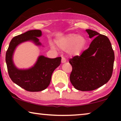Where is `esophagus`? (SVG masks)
<instances>
[{"instance_id": "1", "label": "esophagus", "mask_w": 121, "mask_h": 121, "mask_svg": "<svg viewBox=\"0 0 121 121\" xmlns=\"http://www.w3.org/2000/svg\"><path fill=\"white\" fill-rule=\"evenodd\" d=\"M66 62V59L64 58L63 56H62V63H64Z\"/></svg>"}]
</instances>
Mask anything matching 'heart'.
Segmentation results:
<instances>
[{"label":"heart","instance_id":"obj_1","mask_svg":"<svg viewBox=\"0 0 121 121\" xmlns=\"http://www.w3.org/2000/svg\"><path fill=\"white\" fill-rule=\"evenodd\" d=\"M55 42L59 48L64 51L68 50L71 55L79 56L85 47L86 41L85 37L78 34H68L58 38ZM50 47L52 49L54 48L52 43H50Z\"/></svg>","mask_w":121,"mask_h":121}]
</instances>
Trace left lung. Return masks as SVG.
<instances>
[{"instance_id": "8db88e82", "label": "left lung", "mask_w": 121, "mask_h": 121, "mask_svg": "<svg viewBox=\"0 0 121 121\" xmlns=\"http://www.w3.org/2000/svg\"><path fill=\"white\" fill-rule=\"evenodd\" d=\"M90 39H94L80 56L69 59L72 66L71 83L78 90L92 91L107 83L112 76L115 54L107 36L87 29Z\"/></svg>"}]
</instances>
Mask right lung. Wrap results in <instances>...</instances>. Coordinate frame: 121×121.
<instances>
[{
  "instance_id": "obj_1",
  "label": "right lung",
  "mask_w": 121,
  "mask_h": 121,
  "mask_svg": "<svg viewBox=\"0 0 121 121\" xmlns=\"http://www.w3.org/2000/svg\"><path fill=\"white\" fill-rule=\"evenodd\" d=\"M42 36L39 30H30L11 39L6 53L5 60L9 77L14 83L28 91H41L48 86L53 72L61 63V57L49 58L39 56L34 66L29 69H19L15 65L13 55L17 46L31 41L36 46L42 44L37 37Z\"/></svg>"
}]
</instances>
